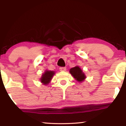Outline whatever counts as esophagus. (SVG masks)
<instances>
[{"label": "esophagus", "mask_w": 126, "mask_h": 126, "mask_svg": "<svg viewBox=\"0 0 126 126\" xmlns=\"http://www.w3.org/2000/svg\"><path fill=\"white\" fill-rule=\"evenodd\" d=\"M59 70H60L61 71H65L66 67H60L59 68Z\"/></svg>", "instance_id": "34e87169"}]
</instances>
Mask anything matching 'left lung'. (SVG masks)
<instances>
[{
    "label": "left lung",
    "mask_w": 126,
    "mask_h": 126,
    "mask_svg": "<svg viewBox=\"0 0 126 126\" xmlns=\"http://www.w3.org/2000/svg\"><path fill=\"white\" fill-rule=\"evenodd\" d=\"M69 72L72 74V76L75 78V79L77 80L78 82H82L86 78L85 74L83 72L82 70L78 66H76L75 67L72 68L70 69Z\"/></svg>",
    "instance_id": "8db88e82"
}]
</instances>
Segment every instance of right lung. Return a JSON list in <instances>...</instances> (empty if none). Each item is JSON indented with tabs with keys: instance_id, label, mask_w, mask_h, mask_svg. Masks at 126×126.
<instances>
[{
	"instance_id": "add662e5",
	"label": "right lung",
	"mask_w": 126,
	"mask_h": 126,
	"mask_svg": "<svg viewBox=\"0 0 126 126\" xmlns=\"http://www.w3.org/2000/svg\"><path fill=\"white\" fill-rule=\"evenodd\" d=\"M55 72L54 71H50L46 70L45 72L42 74V77L40 78V82L44 85H47L49 83L53 76L54 75Z\"/></svg>"
}]
</instances>
